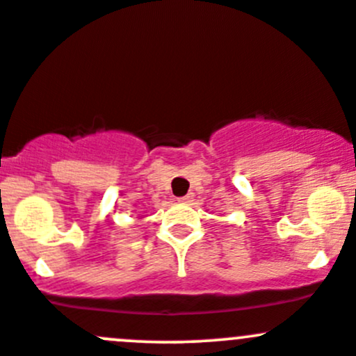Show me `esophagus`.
Wrapping results in <instances>:
<instances>
[{
	"label": "esophagus",
	"instance_id": "esophagus-1",
	"mask_svg": "<svg viewBox=\"0 0 356 356\" xmlns=\"http://www.w3.org/2000/svg\"><path fill=\"white\" fill-rule=\"evenodd\" d=\"M192 195H185V197H181V198H178V202H181V204H190V202H192Z\"/></svg>",
	"mask_w": 356,
	"mask_h": 356
}]
</instances>
